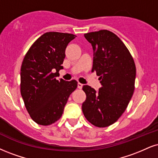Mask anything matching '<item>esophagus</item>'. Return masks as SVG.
<instances>
[{
    "mask_svg": "<svg viewBox=\"0 0 158 158\" xmlns=\"http://www.w3.org/2000/svg\"><path fill=\"white\" fill-rule=\"evenodd\" d=\"M77 87H78V88H79V89H81V88H82V87H83V85L79 82V83H78V85H77Z\"/></svg>",
    "mask_w": 158,
    "mask_h": 158,
    "instance_id": "obj_1",
    "label": "esophagus"
}]
</instances>
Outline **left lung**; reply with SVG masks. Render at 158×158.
<instances>
[{
	"label": "left lung",
	"instance_id": "left-lung-1",
	"mask_svg": "<svg viewBox=\"0 0 158 158\" xmlns=\"http://www.w3.org/2000/svg\"><path fill=\"white\" fill-rule=\"evenodd\" d=\"M94 50L93 71L99 76L102 87L89 85L82 90L86 100L81 109L94 126L113 124L123 113L133 95L136 68L133 58L120 38L107 30L85 34Z\"/></svg>",
	"mask_w": 158,
	"mask_h": 158
}]
</instances>
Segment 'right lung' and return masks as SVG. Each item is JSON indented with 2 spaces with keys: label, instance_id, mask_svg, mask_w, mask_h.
I'll use <instances>...</instances> for the list:
<instances>
[{
  "label": "right lung",
  "instance_id": "right-lung-1",
  "mask_svg": "<svg viewBox=\"0 0 158 158\" xmlns=\"http://www.w3.org/2000/svg\"><path fill=\"white\" fill-rule=\"evenodd\" d=\"M77 36L60 32H46L28 51L20 69V94L32 120L47 126L62 116L69 96L77 81L59 77L63 69L65 48Z\"/></svg>",
  "mask_w": 158,
  "mask_h": 158
}]
</instances>
